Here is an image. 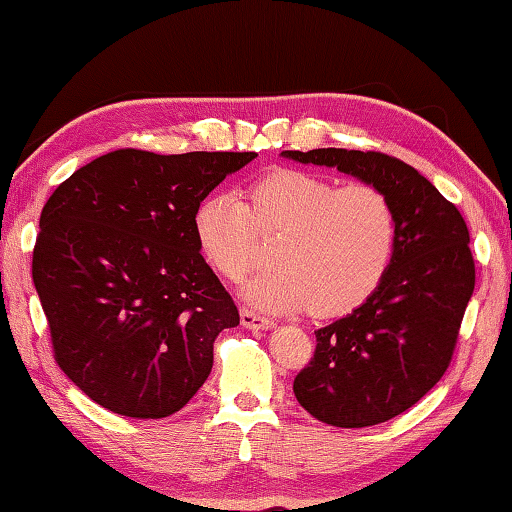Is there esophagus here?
Returning <instances> with one entry per match:
<instances>
[{"mask_svg":"<svg viewBox=\"0 0 512 512\" xmlns=\"http://www.w3.org/2000/svg\"><path fill=\"white\" fill-rule=\"evenodd\" d=\"M240 321H242V326H245V328H254V330H258V328H272L274 326L272 319L258 315V312L249 310V308H242L240 310Z\"/></svg>","mask_w":512,"mask_h":512,"instance_id":"1","label":"esophagus"}]
</instances>
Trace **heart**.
<instances>
[{"mask_svg":"<svg viewBox=\"0 0 512 512\" xmlns=\"http://www.w3.org/2000/svg\"><path fill=\"white\" fill-rule=\"evenodd\" d=\"M197 249L231 283L256 263L261 238H276V267L254 276L245 297L265 310L351 312L375 294L398 254L396 204L373 184L339 186L297 168H276L247 188V202L211 193L195 206Z\"/></svg>","mask_w":512,"mask_h":512,"instance_id":"b5f03b06","label":"heart"}]
</instances>
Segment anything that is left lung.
Segmentation results:
<instances>
[{
    "instance_id": "left-lung-1",
    "label": "left lung",
    "mask_w": 512,
    "mask_h": 512,
    "mask_svg": "<svg viewBox=\"0 0 512 512\" xmlns=\"http://www.w3.org/2000/svg\"><path fill=\"white\" fill-rule=\"evenodd\" d=\"M382 188L400 218L391 272L351 315L315 330L294 396L333 427H371L414 407L452 362L474 292L470 231L459 209L405 161L375 150H283Z\"/></svg>"
}]
</instances>
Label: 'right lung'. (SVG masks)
<instances>
[{
  "mask_svg": "<svg viewBox=\"0 0 512 512\" xmlns=\"http://www.w3.org/2000/svg\"><path fill=\"white\" fill-rule=\"evenodd\" d=\"M254 157L121 148L44 204L33 283L53 357L101 407L166 418L209 378L215 337L240 315L197 249L193 213Z\"/></svg>",
  "mask_w": 512,
  "mask_h": 512,
  "instance_id": "obj_1",
  "label": "right lung"
}]
</instances>
